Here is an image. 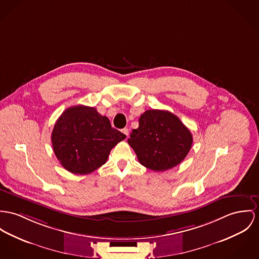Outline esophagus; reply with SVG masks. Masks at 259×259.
<instances>
[{
	"instance_id": "1",
	"label": "esophagus",
	"mask_w": 259,
	"mask_h": 259,
	"mask_svg": "<svg viewBox=\"0 0 259 259\" xmlns=\"http://www.w3.org/2000/svg\"><path fill=\"white\" fill-rule=\"evenodd\" d=\"M122 133H123V134H125V135H126V137H128V135H129V129H128V128H124V129H122Z\"/></svg>"
}]
</instances>
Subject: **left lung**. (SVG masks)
Wrapping results in <instances>:
<instances>
[{
	"mask_svg": "<svg viewBox=\"0 0 259 259\" xmlns=\"http://www.w3.org/2000/svg\"><path fill=\"white\" fill-rule=\"evenodd\" d=\"M193 138L177 115L166 110L150 109L139 119L128 144L139 162L155 171H164L179 164L191 149Z\"/></svg>",
	"mask_w": 259,
	"mask_h": 259,
	"instance_id": "8db88e82",
	"label": "left lung"
}]
</instances>
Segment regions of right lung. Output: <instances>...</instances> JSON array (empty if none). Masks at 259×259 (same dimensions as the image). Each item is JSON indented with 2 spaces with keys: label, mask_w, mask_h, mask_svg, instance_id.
Masks as SVG:
<instances>
[{
  "label": "right lung",
  "mask_w": 259,
  "mask_h": 259,
  "mask_svg": "<svg viewBox=\"0 0 259 259\" xmlns=\"http://www.w3.org/2000/svg\"><path fill=\"white\" fill-rule=\"evenodd\" d=\"M126 136L95 107L67 108L56 121L51 141L60 163L75 175H88L106 162L110 151Z\"/></svg>",
  "instance_id": "right-lung-1"
}]
</instances>
